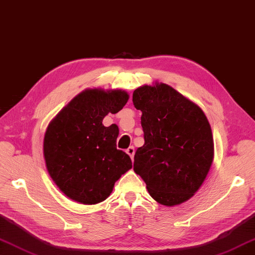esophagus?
<instances>
[{
	"instance_id": "34e87169",
	"label": "esophagus",
	"mask_w": 255,
	"mask_h": 255,
	"mask_svg": "<svg viewBox=\"0 0 255 255\" xmlns=\"http://www.w3.org/2000/svg\"><path fill=\"white\" fill-rule=\"evenodd\" d=\"M126 152L129 154V156H130V158L132 159L133 158V154H134V148L132 147V146H130L129 147L127 150H126Z\"/></svg>"
}]
</instances>
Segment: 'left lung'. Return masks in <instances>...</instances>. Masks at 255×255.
Wrapping results in <instances>:
<instances>
[{"instance_id":"8db88e82","label":"left lung","mask_w":255,"mask_h":255,"mask_svg":"<svg viewBox=\"0 0 255 255\" xmlns=\"http://www.w3.org/2000/svg\"><path fill=\"white\" fill-rule=\"evenodd\" d=\"M141 111L144 143L134 153L133 170L162 206H178L201 187L213 161L210 124L197 104L163 83L132 94Z\"/></svg>"}]
</instances>
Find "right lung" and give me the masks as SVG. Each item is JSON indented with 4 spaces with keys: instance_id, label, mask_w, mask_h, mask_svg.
Instances as JSON below:
<instances>
[{
    "instance_id": "1",
    "label": "right lung",
    "mask_w": 255,
    "mask_h": 255,
    "mask_svg": "<svg viewBox=\"0 0 255 255\" xmlns=\"http://www.w3.org/2000/svg\"><path fill=\"white\" fill-rule=\"evenodd\" d=\"M129 99L122 89H85L49 123L44 137L47 171L65 196L83 204L109 197L131 159L118 150L116 125L105 127L104 117L122 111Z\"/></svg>"
}]
</instances>
